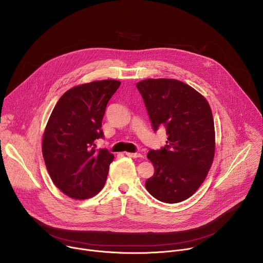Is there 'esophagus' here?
<instances>
[{
    "label": "esophagus",
    "mask_w": 263,
    "mask_h": 263,
    "mask_svg": "<svg viewBox=\"0 0 263 263\" xmlns=\"http://www.w3.org/2000/svg\"><path fill=\"white\" fill-rule=\"evenodd\" d=\"M126 155L128 157H132V158H141L142 157V155L139 154V153H129V152H127Z\"/></svg>",
    "instance_id": "1"
}]
</instances>
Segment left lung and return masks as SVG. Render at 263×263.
<instances>
[{"label":"left lung","mask_w":263,"mask_h":263,"mask_svg":"<svg viewBox=\"0 0 263 263\" xmlns=\"http://www.w3.org/2000/svg\"><path fill=\"white\" fill-rule=\"evenodd\" d=\"M154 131L166 130V144L147 153L155 167L145 189L168 204L193 196L213 161L215 134L206 99L190 85L174 79H146L136 84Z\"/></svg>","instance_id":"obj_1"}]
</instances>
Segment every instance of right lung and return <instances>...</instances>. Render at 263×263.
Instances as JSON below:
<instances>
[{
	"instance_id": "add662e5",
	"label": "right lung",
	"mask_w": 263,
	"mask_h": 263,
	"mask_svg": "<svg viewBox=\"0 0 263 263\" xmlns=\"http://www.w3.org/2000/svg\"><path fill=\"white\" fill-rule=\"evenodd\" d=\"M117 80L93 81L72 87L57 102L47 124L43 155L52 181L66 196L84 200L105 185L115 156L96 148L106 106L120 87Z\"/></svg>"
}]
</instances>
